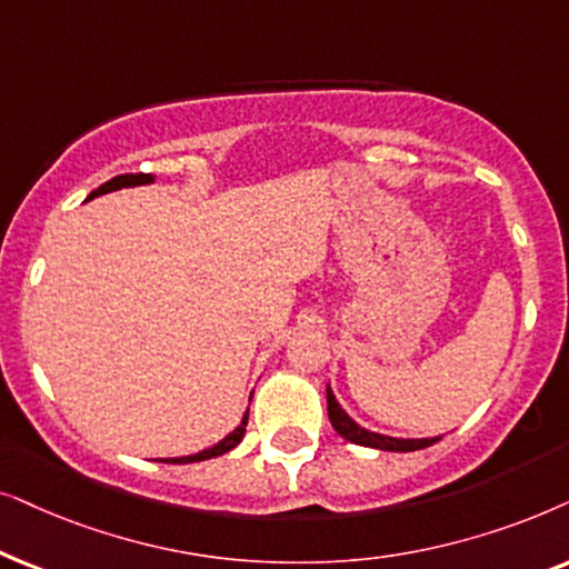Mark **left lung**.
<instances>
[{"label": "left lung", "instance_id": "1", "mask_svg": "<svg viewBox=\"0 0 569 569\" xmlns=\"http://www.w3.org/2000/svg\"><path fill=\"white\" fill-rule=\"evenodd\" d=\"M328 416L332 429L338 431L340 437L348 439V442L361 445V448H375V450H388V452H413V450H423L429 445L439 442L442 437H390V435H380V431L363 429L361 423H356L351 416L343 411V406L336 400V392L328 385Z\"/></svg>", "mask_w": 569, "mask_h": 569}]
</instances>
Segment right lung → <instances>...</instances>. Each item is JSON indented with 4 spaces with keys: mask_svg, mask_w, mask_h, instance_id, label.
<instances>
[{
    "mask_svg": "<svg viewBox=\"0 0 569 569\" xmlns=\"http://www.w3.org/2000/svg\"><path fill=\"white\" fill-rule=\"evenodd\" d=\"M153 181H156L153 173H121V177H113V179L106 181V184H101L98 189H93V192H90V194L86 197V202H88V200H93V197H101V194L117 192V189L153 184ZM252 396H254V390H252ZM252 396H249V400H252ZM247 419H249V408L244 411V416H241V423H239V427L233 429V431H229V435H226V437L221 439V442H216L213 448H206V450L194 452V456H184V458H163L161 463H200V460H208V458H218V456H223V452L233 450V448H237V445L241 442V437H244V431H247Z\"/></svg>",
    "mask_w": 569,
    "mask_h": 569,
    "instance_id": "right-lung-1",
    "label": "right lung"
}]
</instances>
